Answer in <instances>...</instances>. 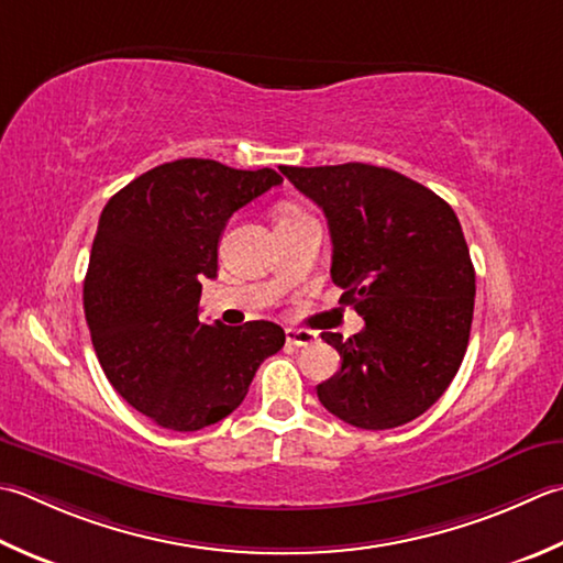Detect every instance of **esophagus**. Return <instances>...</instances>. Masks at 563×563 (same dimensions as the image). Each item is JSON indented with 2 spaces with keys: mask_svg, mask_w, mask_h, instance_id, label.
<instances>
[{
  "mask_svg": "<svg viewBox=\"0 0 563 563\" xmlns=\"http://www.w3.org/2000/svg\"><path fill=\"white\" fill-rule=\"evenodd\" d=\"M285 339H288V344L292 346H310L317 341V334L307 332V329H288V332H285Z\"/></svg>",
  "mask_w": 563,
  "mask_h": 563,
  "instance_id": "obj_1",
  "label": "esophagus"
}]
</instances>
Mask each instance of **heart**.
<instances>
[{
  "instance_id": "obj_1",
  "label": "heart",
  "mask_w": 563,
  "mask_h": 563,
  "mask_svg": "<svg viewBox=\"0 0 563 563\" xmlns=\"http://www.w3.org/2000/svg\"><path fill=\"white\" fill-rule=\"evenodd\" d=\"M285 214H288V212H285Z\"/></svg>"
}]
</instances>
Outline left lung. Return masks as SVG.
<instances>
[{
    "mask_svg": "<svg viewBox=\"0 0 563 563\" xmlns=\"http://www.w3.org/2000/svg\"><path fill=\"white\" fill-rule=\"evenodd\" d=\"M280 173L322 207L332 231V280L366 327L324 332L341 356L317 398L358 429L412 422L442 398L464 361L476 271L464 231L442 197L368 163Z\"/></svg>",
    "mask_w": 563,
    "mask_h": 563,
    "instance_id": "obj_1",
    "label": "left lung"
}]
</instances>
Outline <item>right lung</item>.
Instances as JSON below:
<instances>
[{"instance_id":"right-lung-1","label":"right lung","mask_w":563,"mask_h":563,"mask_svg":"<svg viewBox=\"0 0 563 563\" xmlns=\"http://www.w3.org/2000/svg\"><path fill=\"white\" fill-rule=\"evenodd\" d=\"M283 178L180 158L139 175L99 217L85 275V319L107 380L134 410L197 432L244 402L285 332L273 322H200L202 280L217 278L229 217Z\"/></svg>"}]
</instances>
